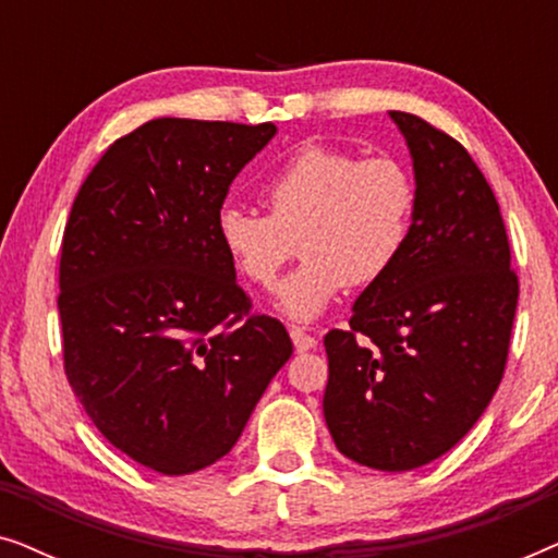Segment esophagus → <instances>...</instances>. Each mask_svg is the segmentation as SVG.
Returning a JSON list of instances; mask_svg holds the SVG:
<instances>
[{
	"instance_id": "1",
	"label": "esophagus",
	"mask_w": 558,
	"mask_h": 558,
	"mask_svg": "<svg viewBox=\"0 0 558 558\" xmlns=\"http://www.w3.org/2000/svg\"><path fill=\"white\" fill-rule=\"evenodd\" d=\"M289 335H292V342H294L296 353H307V350H312V348L317 345L315 335H310L307 330H302V327H292V330H289Z\"/></svg>"
}]
</instances>
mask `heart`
<instances>
[{
    "label": "heart",
    "instance_id": "1",
    "mask_svg": "<svg viewBox=\"0 0 558 558\" xmlns=\"http://www.w3.org/2000/svg\"><path fill=\"white\" fill-rule=\"evenodd\" d=\"M264 213L223 205L216 233L228 262L251 284L271 289L302 251V264L279 287V307L294 319L323 315L342 287H371L407 246L416 182L401 159L361 157L323 142L294 149L262 185Z\"/></svg>",
    "mask_w": 558,
    "mask_h": 558
}]
</instances>
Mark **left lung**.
I'll list each match as a JSON object with an SVG mask.
<instances>
[{
  "instance_id": "1",
  "label": "left lung",
  "mask_w": 558,
  "mask_h": 558,
  "mask_svg": "<svg viewBox=\"0 0 558 558\" xmlns=\"http://www.w3.org/2000/svg\"><path fill=\"white\" fill-rule=\"evenodd\" d=\"M416 172L399 262L325 335V422L348 460L422 468L468 434L498 391L518 307L500 205L454 136L391 111Z\"/></svg>"
}]
</instances>
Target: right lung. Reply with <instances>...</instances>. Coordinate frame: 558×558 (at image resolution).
Listing matches in <instances>:
<instances>
[{"label": "right lung", "instance_id": "add662e5", "mask_svg": "<svg viewBox=\"0 0 558 558\" xmlns=\"http://www.w3.org/2000/svg\"><path fill=\"white\" fill-rule=\"evenodd\" d=\"M271 121L151 119L104 151L60 243L65 378L119 452L190 475L239 441L292 355L220 248L228 187Z\"/></svg>", "mask_w": 558, "mask_h": 558}]
</instances>
